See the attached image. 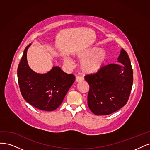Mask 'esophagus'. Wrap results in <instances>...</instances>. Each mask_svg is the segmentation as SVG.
Segmentation results:
<instances>
[{"mask_svg":"<svg viewBox=\"0 0 150 150\" xmlns=\"http://www.w3.org/2000/svg\"><path fill=\"white\" fill-rule=\"evenodd\" d=\"M83 80H84L83 78H82V77H81V76H76L75 79V81L76 82H80V81H83Z\"/></svg>","mask_w":150,"mask_h":150,"instance_id":"1","label":"esophagus"}]
</instances>
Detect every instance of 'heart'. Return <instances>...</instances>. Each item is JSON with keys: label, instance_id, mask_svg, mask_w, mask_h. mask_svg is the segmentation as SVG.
Returning a JSON list of instances; mask_svg holds the SVG:
<instances>
[{"label": "heart", "instance_id": "1", "mask_svg": "<svg viewBox=\"0 0 150 150\" xmlns=\"http://www.w3.org/2000/svg\"><path fill=\"white\" fill-rule=\"evenodd\" d=\"M77 59L82 61L80 64L81 71L84 74H93L100 69L107 59V53L100 48L94 47L79 53ZM66 64L71 65V62L69 59H65Z\"/></svg>", "mask_w": 150, "mask_h": 150}]
</instances>
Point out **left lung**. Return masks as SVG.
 Instances as JSON below:
<instances>
[{
    "mask_svg": "<svg viewBox=\"0 0 150 150\" xmlns=\"http://www.w3.org/2000/svg\"><path fill=\"white\" fill-rule=\"evenodd\" d=\"M119 64L105 65L93 74L85 76L90 90L88 107L96 115H108L126 105L131 93L133 73L127 52L122 49Z\"/></svg>",
    "mask_w": 150,
    "mask_h": 150,
    "instance_id": "1",
    "label": "left lung"
}]
</instances>
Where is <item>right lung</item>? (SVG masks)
<instances>
[{
	"instance_id": "obj_1",
	"label": "right lung",
	"mask_w": 150,
	"mask_h": 150,
	"mask_svg": "<svg viewBox=\"0 0 150 150\" xmlns=\"http://www.w3.org/2000/svg\"><path fill=\"white\" fill-rule=\"evenodd\" d=\"M31 43L24 50L17 69L21 92L27 103L43 111H54L62 103L75 77L54 67L46 74H37L28 65L27 52Z\"/></svg>"
}]
</instances>
